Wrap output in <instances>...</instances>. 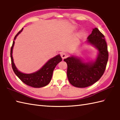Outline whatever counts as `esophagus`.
Returning <instances> with one entry per match:
<instances>
[{"mask_svg":"<svg viewBox=\"0 0 120 120\" xmlns=\"http://www.w3.org/2000/svg\"><path fill=\"white\" fill-rule=\"evenodd\" d=\"M61 57H62L63 59H64V58L67 57V54L66 53H62L61 54Z\"/></svg>","mask_w":120,"mask_h":120,"instance_id":"1","label":"esophagus"}]
</instances>
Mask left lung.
I'll return each instance as SVG.
<instances>
[{
  "instance_id": "8db88e82",
  "label": "left lung",
  "mask_w": 120,
  "mask_h": 120,
  "mask_svg": "<svg viewBox=\"0 0 120 120\" xmlns=\"http://www.w3.org/2000/svg\"><path fill=\"white\" fill-rule=\"evenodd\" d=\"M105 36L97 28L88 37V41L98 50L94 63H83L75 57L64 60L67 64V75L70 83L74 87L85 88L97 82L103 75L108 60L107 45Z\"/></svg>"
}]
</instances>
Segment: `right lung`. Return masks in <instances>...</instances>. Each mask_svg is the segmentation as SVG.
<instances>
[{
	"label": "right lung",
	"instance_id": "add662e5",
	"mask_svg": "<svg viewBox=\"0 0 120 120\" xmlns=\"http://www.w3.org/2000/svg\"><path fill=\"white\" fill-rule=\"evenodd\" d=\"M22 30L23 28L18 32L15 36L14 39H15L17 36ZM14 42L15 41H14L13 42L11 49L10 54L11 58L12 67L16 75L23 83L28 85V86L34 88H41L47 85L51 81L53 72L56 66L62 60V58L60 55H57L55 57L50 59L39 70L36 72L31 74H25L20 72L17 70L15 67L14 62H13L12 50Z\"/></svg>",
	"mask_w": 120,
	"mask_h": 120
}]
</instances>
